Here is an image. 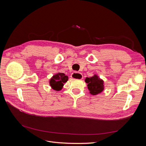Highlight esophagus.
<instances>
[{
    "mask_svg": "<svg viewBox=\"0 0 146 146\" xmlns=\"http://www.w3.org/2000/svg\"><path fill=\"white\" fill-rule=\"evenodd\" d=\"M71 77L74 79H77V80H82L83 78V75L80 72H74L71 74Z\"/></svg>",
    "mask_w": 146,
    "mask_h": 146,
    "instance_id": "obj_1",
    "label": "esophagus"
}]
</instances>
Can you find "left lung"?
<instances>
[{
  "mask_svg": "<svg viewBox=\"0 0 146 146\" xmlns=\"http://www.w3.org/2000/svg\"><path fill=\"white\" fill-rule=\"evenodd\" d=\"M85 82L88 83V88L92 95L98 94L104 90V82L96 75L86 78Z\"/></svg>",
  "mask_w": 146,
  "mask_h": 146,
  "instance_id": "1",
  "label": "left lung"
}]
</instances>
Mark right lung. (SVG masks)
I'll return each instance as SVG.
<instances>
[{"label":"right lung","instance_id":"right-lung-1","mask_svg":"<svg viewBox=\"0 0 146 146\" xmlns=\"http://www.w3.org/2000/svg\"><path fill=\"white\" fill-rule=\"evenodd\" d=\"M68 80V77L67 76H65L63 73H58L53 76L50 79V85L54 90L60 91L64 85L63 84L67 82Z\"/></svg>","mask_w":146,"mask_h":146}]
</instances>
